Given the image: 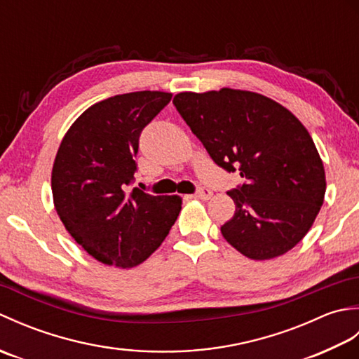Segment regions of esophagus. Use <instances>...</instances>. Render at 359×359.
Listing matches in <instances>:
<instances>
[{
  "label": "esophagus",
  "mask_w": 359,
  "mask_h": 359,
  "mask_svg": "<svg viewBox=\"0 0 359 359\" xmlns=\"http://www.w3.org/2000/svg\"><path fill=\"white\" fill-rule=\"evenodd\" d=\"M211 196H212V193L208 188H201L199 191L194 194L196 199H201V201H208V199H211Z\"/></svg>",
  "instance_id": "esophagus-1"
}]
</instances>
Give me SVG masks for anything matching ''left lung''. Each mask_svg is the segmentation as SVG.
<instances>
[{
  "label": "left lung",
  "instance_id": "1",
  "mask_svg": "<svg viewBox=\"0 0 359 359\" xmlns=\"http://www.w3.org/2000/svg\"><path fill=\"white\" fill-rule=\"evenodd\" d=\"M172 103L210 157L243 177L228 191L236 211L220 226L226 242L255 261L301 242L325 194L323 160L306 126L278 102L250 90L180 93Z\"/></svg>",
  "mask_w": 359,
  "mask_h": 359
}]
</instances>
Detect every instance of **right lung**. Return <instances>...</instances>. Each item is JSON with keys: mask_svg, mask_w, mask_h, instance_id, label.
<instances>
[{"mask_svg": "<svg viewBox=\"0 0 359 359\" xmlns=\"http://www.w3.org/2000/svg\"><path fill=\"white\" fill-rule=\"evenodd\" d=\"M172 94L139 90L90 106L63 137L52 168L57 215L104 265L131 269L154 253L182 210L179 196L128 191L139 137Z\"/></svg>", "mask_w": 359, "mask_h": 359, "instance_id": "add662e5", "label": "right lung"}]
</instances>
